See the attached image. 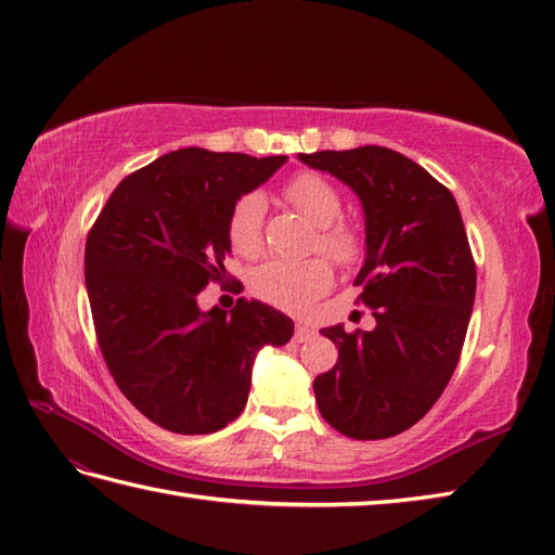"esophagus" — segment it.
I'll use <instances>...</instances> for the list:
<instances>
[{"label":"esophagus","mask_w":555,"mask_h":555,"mask_svg":"<svg viewBox=\"0 0 555 555\" xmlns=\"http://www.w3.org/2000/svg\"><path fill=\"white\" fill-rule=\"evenodd\" d=\"M311 337H313V327H309V325H297V330H294V341L301 344Z\"/></svg>","instance_id":"34e87169"}]
</instances>
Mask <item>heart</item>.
<instances>
[{"mask_svg":"<svg viewBox=\"0 0 555 555\" xmlns=\"http://www.w3.org/2000/svg\"><path fill=\"white\" fill-rule=\"evenodd\" d=\"M285 196L320 228V249L337 263H351L361 256V232L339 220L341 196L335 184L318 173H297L287 180ZM266 199L261 192H246L232 204L228 216V240L242 256H254L263 240ZM332 266L325 258L309 261H268L251 275V292L258 299L282 311L304 313L332 287Z\"/></svg>","mask_w":555,"mask_h":555,"instance_id":"1","label":"heart"}]
</instances>
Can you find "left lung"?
<instances>
[{
  "label": "left lung",
  "mask_w": 555,
  "mask_h": 555,
  "mask_svg": "<svg viewBox=\"0 0 555 555\" xmlns=\"http://www.w3.org/2000/svg\"><path fill=\"white\" fill-rule=\"evenodd\" d=\"M356 192L365 258L353 285L375 330H320L339 359L313 382L320 415L351 439H387L433 409L459 365L475 304V261L453 194L387 146L299 154Z\"/></svg>",
  "instance_id": "obj_1"
}]
</instances>
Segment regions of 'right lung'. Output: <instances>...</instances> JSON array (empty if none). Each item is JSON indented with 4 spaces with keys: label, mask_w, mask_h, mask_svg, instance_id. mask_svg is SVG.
<instances>
[{
    "label": "right lung",
    "mask_w": 555,
    "mask_h": 555,
    "mask_svg": "<svg viewBox=\"0 0 555 555\" xmlns=\"http://www.w3.org/2000/svg\"><path fill=\"white\" fill-rule=\"evenodd\" d=\"M287 156L188 146L122 178L85 244V285L100 349L118 389L178 435L223 429L244 411L256 353L294 335L292 318L240 299L202 311L225 278L228 216Z\"/></svg>",
    "instance_id": "right-lung-1"
}]
</instances>
